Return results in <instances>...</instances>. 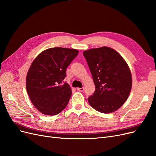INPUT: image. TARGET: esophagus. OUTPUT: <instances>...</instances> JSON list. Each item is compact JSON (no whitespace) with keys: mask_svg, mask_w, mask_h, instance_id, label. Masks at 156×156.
<instances>
[{"mask_svg":"<svg viewBox=\"0 0 156 156\" xmlns=\"http://www.w3.org/2000/svg\"><path fill=\"white\" fill-rule=\"evenodd\" d=\"M77 90L78 91H79V92H83L84 90V88L83 87H82V88H77Z\"/></svg>","mask_w":156,"mask_h":156,"instance_id":"34e87169","label":"esophagus"}]
</instances>
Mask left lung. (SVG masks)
<instances>
[{
	"label": "left lung",
	"mask_w": 156,
	"mask_h": 156,
	"mask_svg": "<svg viewBox=\"0 0 156 156\" xmlns=\"http://www.w3.org/2000/svg\"><path fill=\"white\" fill-rule=\"evenodd\" d=\"M96 90L88 98L89 104L102 113L116 111L131 92L130 69L122 56L112 48L102 47L83 52Z\"/></svg>",
	"instance_id": "left-lung-1"
}]
</instances>
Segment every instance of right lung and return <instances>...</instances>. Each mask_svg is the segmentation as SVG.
Returning a JSON list of instances; mask_svg holds the SVG:
<instances>
[{"label":"right lung","mask_w":156,"mask_h":156,"mask_svg":"<svg viewBox=\"0 0 156 156\" xmlns=\"http://www.w3.org/2000/svg\"><path fill=\"white\" fill-rule=\"evenodd\" d=\"M78 53L73 49L49 48L32 62L27 75V91L33 105L42 114L58 115L67 106L72 90L64 82L66 70Z\"/></svg>","instance_id":"obj_1"}]
</instances>
